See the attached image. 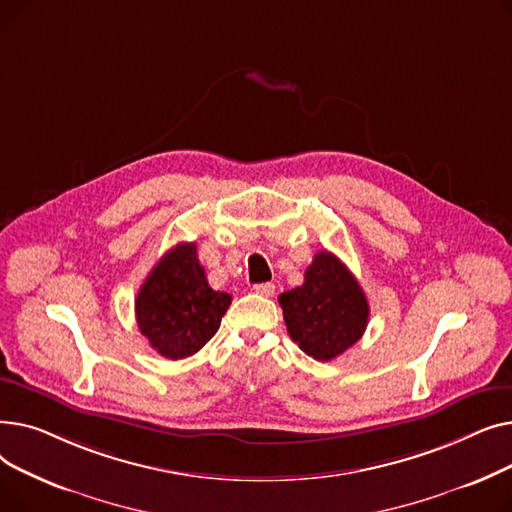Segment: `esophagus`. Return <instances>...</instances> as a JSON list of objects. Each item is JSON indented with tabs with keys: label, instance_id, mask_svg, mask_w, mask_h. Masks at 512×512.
<instances>
[{
	"label": "esophagus",
	"instance_id": "obj_1",
	"mask_svg": "<svg viewBox=\"0 0 512 512\" xmlns=\"http://www.w3.org/2000/svg\"><path fill=\"white\" fill-rule=\"evenodd\" d=\"M253 290H255L257 294H261V297H272L274 290H276V286H274L272 282H263V284H255V286H253Z\"/></svg>",
	"mask_w": 512,
	"mask_h": 512
}]
</instances>
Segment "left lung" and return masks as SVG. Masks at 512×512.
Masks as SVG:
<instances>
[{
    "label": "left lung",
    "mask_w": 512,
    "mask_h": 512,
    "mask_svg": "<svg viewBox=\"0 0 512 512\" xmlns=\"http://www.w3.org/2000/svg\"><path fill=\"white\" fill-rule=\"evenodd\" d=\"M290 338L315 361H332L365 332L369 303L357 278L330 251H319L305 282L280 294Z\"/></svg>",
    "instance_id": "8db88e82"
}]
</instances>
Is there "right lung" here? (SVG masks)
Wrapping results in <instances>:
<instances>
[{
  "mask_svg": "<svg viewBox=\"0 0 512 512\" xmlns=\"http://www.w3.org/2000/svg\"><path fill=\"white\" fill-rule=\"evenodd\" d=\"M232 297L207 284L195 242H180L143 282L134 313L141 334L166 359L191 357L218 332Z\"/></svg>",
  "mask_w": 512,
  "mask_h": 512,
  "instance_id": "right-lung-1",
  "label": "right lung"
}]
</instances>
